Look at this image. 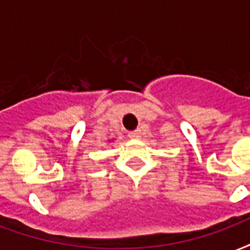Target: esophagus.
Returning <instances> with one entry per match:
<instances>
[{
    "instance_id": "1",
    "label": "esophagus",
    "mask_w": 250,
    "mask_h": 250,
    "mask_svg": "<svg viewBox=\"0 0 250 250\" xmlns=\"http://www.w3.org/2000/svg\"><path fill=\"white\" fill-rule=\"evenodd\" d=\"M128 136L131 139H140V138H142V131H140V129H135V131H131V132H128Z\"/></svg>"
}]
</instances>
